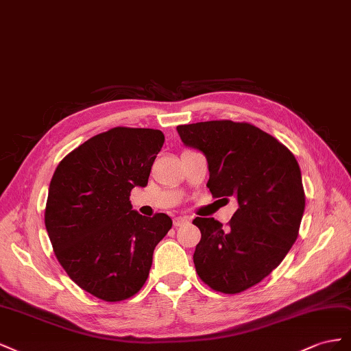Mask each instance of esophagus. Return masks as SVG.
I'll return each instance as SVG.
<instances>
[{"mask_svg":"<svg viewBox=\"0 0 351 351\" xmlns=\"http://www.w3.org/2000/svg\"><path fill=\"white\" fill-rule=\"evenodd\" d=\"M189 222V217L188 216H178L173 219V226L178 228V226H182L185 223Z\"/></svg>","mask_w":351,"mask_h":351,"instance_id":"1","label":"esophagus"}]
</instances>
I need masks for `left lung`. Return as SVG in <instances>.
Instances as JSON below:
<instances>
[{
	"mask_svg": "<svg viewBox=\"0 0 351 351\" xmlns=\"http://www.w3.org/2000/svg\"><path fill=\"white\" fill-rule=\"evenodd\" d=\"M184 145L206 156L213 197L238 203L228 228L195 217L202 239L194 265L210 288L237 294L279 266L295 243L304 213L302 172L294 154L250 123L212 120L176 128Z\"/></svg>",
	"mask_w": 351,
	"mask_h": 351,
	"instance_id": "left-lung-1",
	"label": "left lung"
}]
</instances>
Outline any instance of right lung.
<instances>
[{
	"instance_id": "obj_1",
	"label": "right lung",
	"mask_w": 351,
	"mask_h": 351,
	"mask_svg": "<svg viewBox=\"0 0 351 351\" xmlns=\"http://www.w3.org/2000/svg\"><path fill=\"white\" fill-rule=\"evenodd\" d=\"M165 135L113 128L75 148L48 188L45 228L57 260L86 293L122 302L145 284L156 245L172 228L165 213L132 210V188L147 186Z\"/></svg>"
}]
</instances>
